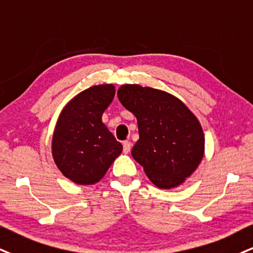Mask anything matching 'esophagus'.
<instances>
[{
    "mask_svg": "<svg viewBox=\"0 0 253 253\" xmlns=\"http://www.w3.org/2000/svg\"><path fill=\"white\" fill-rule=\"evenodd\" d=\"M130 150H131V143H130L129 141L123 142V151H124V154H129Z\"/></svg>",
    "mask_w": 253,
    "mask_h": 253,
    "instance_id": "34e87169",
    "label": "esophagus"
}]
</instances>
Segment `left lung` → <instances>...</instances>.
<instances>
[{
    "mask_svg": "<svg viewBox=\"0 0 253 253\" xmlns=\"http://www.w3.org/2000/svg\"><path fill=\"white\" fill-rule=\"evenodd\" d=\"M120 102L137 118L139 139L131 155L161 189L182 184L204 155V133L197 118L178 98L137 84L122 85Z\"/></svg>",
    "mask_w": 253,
    "mask_h": 253,
    "instance_id": "1",
    "label": "left lung"
}]
</instances>
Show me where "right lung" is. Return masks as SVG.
I'll return each mask as SVG.
<instances>
[{"label": "right lung", "instance_id": "1", "mask_svg": "<svg viewBox=\"0 0 253 253\" xmlns=\"http://www.w3.org/2000/svg\"><path fill=\"white\" fill-rule=\"evenodd\" d=\"M115 96L112 84L84 90L62 110L52 137V157L67 178L81 185L97 183L123 146L103 124Z\"/></svg>", "mask_w": 253, "mask_h": 253}]
</instances>
